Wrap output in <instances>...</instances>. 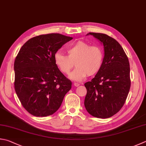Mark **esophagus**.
I'll use <instances>...</instances> for the list:
<instances>
[{
    "label": "esophagus",
    "mask_w": 146,
    "mask_h": 146,
    "mask_svg": "<svg viewBox=\"0 0 146 146\" xmlns=\"http://www.w3.org/2000/svg\"><path fill=\"white\" fill-rule=\"evenodd\" d=\"M74 86L78 87V86H79V83H76V82H74Z\"/></svg>",
    "instance_id": "1"
}]
</instances>
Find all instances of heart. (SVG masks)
Wrapping results in <instances>:
<instances>
[{
    "label": "heart",
    "mask_w": 146,
    "mask_h": 146,
    "mask_svg": "<svg viewBox=\"0 0 146 146\" xmlns=\"http://www.w3.org/2000/svg\"><path fill=\"white\" fill-rule=\"evenodd\" d=\"M67 56L58 51L54 55V61L60 72L68 74L70 78L76 81H81L88 76H92L100 70L104 63V54L100 46H91L84 41L78 40L66 49Z\"/></svg>",
    "instance_id": "1"
}]
</instances>
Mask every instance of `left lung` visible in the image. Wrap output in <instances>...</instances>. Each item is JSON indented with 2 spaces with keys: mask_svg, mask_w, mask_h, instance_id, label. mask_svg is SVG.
Listing matches in <instances>:
<instances>
[{
  "mask_svg": "<svg viewBox=\"0 0 146 146\" xmlns=\"http://www.w3.org/2000/svg\"><path fill=\"white\" fill-rule=\"evenodd\" d=\"M89 34L103 44L104 58L100 70L84 84L87 90L84 106L92 116L105 119L116 114L125 103L131 85L130 64L114 38L101 33Z\"/></svg>",
  "mask_w": 146,
  "mask_h": 146,
  "instance_id": "left-lung-1",
  "label": "left lung"
}]
</instances>
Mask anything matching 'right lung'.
<instances>
[{"label":"right lung","instance_id":"1","mask_svg":"<svg viewBox=\"0 0 146 146\" xmlns=\"http://www.w3.org/2000/svg\"><path fill=\"white\" fill-rule=\"evenodd\" d=\"M73 39L60 34L40 35L27 40L16 56L15 89L22 106L33 116L54 114L72 87L57 67L54 55Z\"/></svg>","mask_w":146,"mask_h":146}]
</instances>
